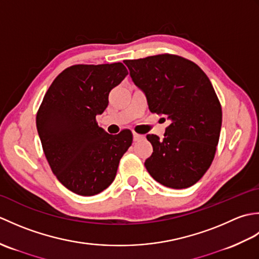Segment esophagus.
Here are the masks:
<instances>
[{
	"instance_id": "1",
	"label": "esophagus",
	"mask_w": 259,
	"mask_h": 259,
	"mask_svg": "<svg viewBox=\"0 0 259 259\" xmlns=\"http://www.w3.org/2000/svg\"><path fill=\"white\" fill-rule=\"evenodd\" d=\"M142 138H144V136H141V135H138V134L134 133V141H139V140H141Z\"/></svg>"
}]
</instances>
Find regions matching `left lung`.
Segmentation results:
<instances>
[{
	"label": "left lung",
	"mask_w": 259,
	"mask_h": 259,
	"mask_svg": "<svg viewBox=\"0 0 259 259\" xmlns=\"http://www.w3.org/2000/svg\"><path fill=\"white\" fill-rule=\"evenodd\" d=\"M123 62L150 111L170 120L163 139L147 136L153 147L145 162L148 172L169 188L195 185L210 167L222 128V107L210 80L196 63L172 54Z\"/></svg>",
	"instance_id": "8db88e82"
}]
</instances>
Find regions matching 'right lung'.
Wrapping results in <instances>:
<instances>
[{
  "instance_id": "1",
  "label": "right lung",
  "mask_w": 259,
  "mask_h": 259,
  "mask_svg": "<svg viewBox=\"0 0 259 259\" xmlns=\"http://www.w3.org/2000/svg\"><path fill=\"white\" fill-rule=\"evenodd\" d=\"M126 74L122 63L76 64L60 73L36 114V128L53 174L65 188L93 196L112 184L119 161L133 144L130 130L109 135L96 117Z\"/></svg>"
}]
</instances>
